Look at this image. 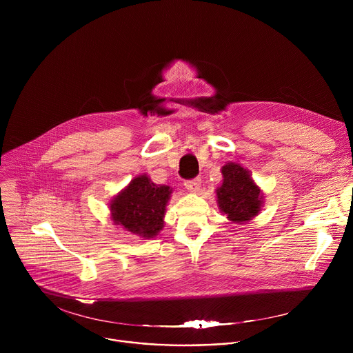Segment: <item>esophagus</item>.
Here are the masks:
<instances>
[{
  "label": "esophagus",
  "instance_id": "esophagus-1",
  "mask_svg": "<svg viewBox=\"0 0 353 353\" xmlns=\"http://www.w3.org/2000/svg\"><path fill=\"white\" fill-rule=\"evenodd\" d=\"M184 185H185V188H187L188 191H191V192H198L199 188H201V179H199V177H195V179H192V180H187V181H184Z\"/></svg>",
  "mask_w": 353,
  "mask_h": 353
}]
</instances>
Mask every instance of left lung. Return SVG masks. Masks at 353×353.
I'll use <instances>...</instances> for the list:
<instances>
[{"label": "left lung", "instance_id": "left-lung-1", "mask_svg": "<svg viewBox=\"0 0 353 353\" xmlns=\"http://www.w3.org/2000/svg\"><path fill=\"white\" fill-rule=\"evenodd\" d=\"M223 181L216 188L218 207L234 223L251 221L263 207V194L247 169L239 163H226L222 168Z\"/></svg>", "mask_w": 353, "mask_h": 353}]
</instances>
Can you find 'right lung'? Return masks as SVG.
I'll return each instance as SVG.
<instances>
[{
	"label": "right lung",
	"mask_w": 353,
	"mask_h": 353,
	"mask_svg": "<svg viewBox=\"0 0 353 353\" xmlns=\"http://www.w3.org/2000/svg\"><path fill=\"white\" fill-rule=\"evenodd\" d=\"M170 194L169 185H158L141 174L112 199V219L132 234L154 239L163 228Z\"/></svg>",
	"instance_id": "obj_1"
}]
</instances>
